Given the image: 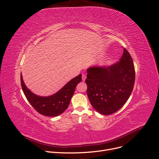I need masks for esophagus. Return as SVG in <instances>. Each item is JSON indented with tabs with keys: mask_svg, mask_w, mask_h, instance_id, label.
<instances>
[{
	"mask_svg": "<svg viewBox=\"0 0 159 159\" xmlns=\"http://www.w3.org/2000/svg\"><path fill=\"white\" fill-rule=\"evenodd\" d=\"M85 79H86V75L85 74H82V80L84 81L85 80Z\"/></svg>",
	"mask_w": 159,
	"mask_h": 159,
	"instance_id": "1",
	"label": "esophagus"
}]
</instances>
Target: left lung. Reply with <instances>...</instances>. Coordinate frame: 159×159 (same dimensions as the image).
I'll list each match as a JSON object with an SVG mask.
<instances>
[{
  "mask_svg": "<svg viewBox=\"0 0 159 159\" xmlns=\"http://www.w3.org/2000/svg\"><path fill=\"white\" fill-rule=\"evenodd\" d=\"M135 72L131 55L124 48L116 63L87 69L85 83L92 106L99 113L110 115L125 104L134 89Z\"/></svg>",
  "mask_w": 159,
  "mask_h": 159,
  "instance_id": "left-lung-1",
  "label": "left lung"
}]
</instances>
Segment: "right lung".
Instances as JSON below:
<instances>
[{
    "instance_id": "add662e5",
    "label": "right lung",
    "mask_w": 159,
    "mask_h": 159,
    "mask_svg": "<svg viewBox=\"0 0 159 159\" xmlns=\"http://www.w3.org/2000/svg\"><path fill=\"white\" fill-rule=\"evenodd\" d=\"M20 81L24 95L36 111L45 116L54 117L61 114L68 108L76 85L81 81V74L71 80L57 93L49 97L34 94L25 85L22 74Z\"/></svg>"
}]
</instances>
